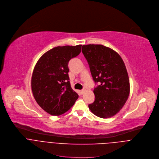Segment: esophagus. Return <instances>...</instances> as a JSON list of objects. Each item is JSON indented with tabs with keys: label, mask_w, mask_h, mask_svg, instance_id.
Wrapping results in <instances>:
<instances>
[{
	"label": "esophagus",
	"mask_w": 159,
	"mask_h": 159,
	"mask_svg": "<svg viewBox=\"0 0 159 159\" xmlns=\"http://www.w3.org/2000/svg\"><path fill=\"white\" fill-rule=\"evenodd\" d=\"M84 91H85V89H82V90H80V93L81 94H83V93H84Z\"/></svg>",
	"instance_id": "obj_1"
}]
</instances>
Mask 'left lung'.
<instances>
[{
    "label": "left lung",
    "mask_w": 159,
    "mask_h": 159,
    "mask_svg": "<svg viewBox=\"0 0 159 159\" xmlns=\"http://www.w3.org/2000/svg\"><path fill=\"white\" fill-rule=\"evenodd\" d=\"M94 81V101L88 107L96 116L107 118L116 115L130 94V81L125 63L114 50L102 44L82 46Z\"/></svg>",
    "instance_id": "1"
}]
</instances>
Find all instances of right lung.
Returning a JSON list of instances; mask_svg holds the SVG:
<instances>
[{"mask_svg": "<svg viewBox=\"0 0 159 159\" xmlns=\"http://www.w3.org/2000/svg\"><path fill=\"white\" fill-rule=\"evenodd\" d=\"M81 46L55 47L45 52L34 67L31 79L33 96L51 115L65 113L78 98L69 81L68 63L81 52Z\"/></svg>", "mask_w": 159, "mask_h": 159, "instance_id": "right-lung-1", "label": "right lung"}]
</instances>
